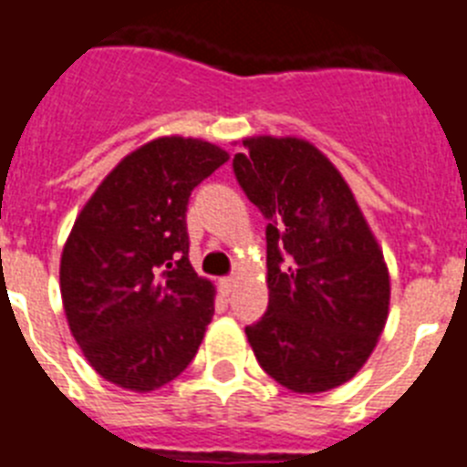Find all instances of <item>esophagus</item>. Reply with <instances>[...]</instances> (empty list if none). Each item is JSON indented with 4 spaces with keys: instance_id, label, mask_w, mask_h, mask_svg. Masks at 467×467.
<instances>
[{
    "instance_id": "34e87169",
    "label": "esophagus",
    "mask_w": 467,
    "mask_h": 467,
    "mask_svg": "<svg viewBox=\"0 0 467 467\" xmlns=\"http://www.w3.org/2000/svg\"><path fill=\"white\" fill-rule=\"evenodd\" d=\"M221 289H223V294H230V291L234 289V279L233 277H223L221 279Z\"/></svg>"
}]
</instances>
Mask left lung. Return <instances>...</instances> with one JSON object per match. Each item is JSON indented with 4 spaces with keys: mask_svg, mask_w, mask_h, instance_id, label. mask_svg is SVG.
Instances as JSON below:
<instances>
[{
    "mask_svg": "<svg viewBox=\"0 0 467 467\" xmlns=\"http://www.w3.org/2000/svg\"><path fill=\"white\" fill-rule=\"evenodd\" d=\"M234 176L267 218V312L246 327L258 364L301 395L348 383L390 312V273L346 178L310 140L251 136Z\"/></svg>",
    "mask_w": 467,
    "mask_h": 467,
    "instance_id": "8db88e82",
    "label": "left lung"
}]
</instances>
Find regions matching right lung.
<instances>
[{
    "instance_id": "right-lung-1",
    "label": "right lung",
    "mask_w": 467,
    "mask_h": 467,
    "mask_svg": "<svg viewBox=\"0 0 467 467\" xmlns=\"http://www.w3.org/2000/svg\"><path fill=\"white\" fill-rule=\"evenodd\" d=\"M228 160L202 138H155L103 178L67 234L65 317L96 374L124 390H157L200 350L216 286L190 265L185 211Z\"/></svg>"
}]
</instances>
